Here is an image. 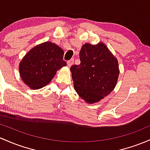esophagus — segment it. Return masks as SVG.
<instances>
[{"mask_svg": "<svg viewBox=\"0 0 150 150\" xmlns=\"http://www.w3.org/2000/svg\"><path fill=\"white\" fill-rule=\"evenodd\" d=\"M73 62H74V59H73V58L70 59V60H68V61L67 62V66H68V67H70V66H71V65H72V64H73Z\"/></svg>", "mask_w": 150, "mask_h": 150, "instance_id": "esophagus-1", "label": "esophagus"}]
</instances>
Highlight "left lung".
Wrapping results in <instances>:
<instances>
[{
	"label": "left lung",
	"instance_id": "left-lung-1",
	"mask_svg": "<svg viewBox=\"0 0 150 150\" xmlns=\"http://www.w3.org/2000/svg\"><path fill=\"white\" fill-rule=\"evenodd\" d=\"M80 65L70 67L74 88L81 98L93 104L114 90L119 76L116 57L103 43L83 45Z\"/></svg>",
	"mask_w": 150,
	"mask_h": 150
}]
</instances>
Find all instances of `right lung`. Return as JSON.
<instances>
[{"label":"right lung","mask_w":150,"mask_h":150,"mask_svg":"<svg viewBox=\"0 0 150 150\" xmlns=\"http://www.w3.org/2000/svg\"><path fill=\"white\" fill-rule=\"evenodd\" d=\"M64 52L55 44L46 42L28 52L19 65L23 82L32 89H40L50 82L57 70L66 65Z\"/></svg>","instance_id":"1"}]
</instances>
